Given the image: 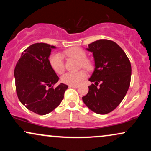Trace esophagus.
<instances>
[{
    "label": "esophagus",
    "mask_w": 151,
    "mask_h": 151,
    "mask_svg": "<svg viewBox=\"0 0 151 151\" xmlns=\"http://www.w3.org/2000/svg\"><path fill=\"white\" fill-rule=\"evenodd\" d=\"M69 87H70V88H74V89H77V88H78V86H77V85H69Z\"/></svg>",
    "instance_id": "esophagus-1"
}]
</instances>
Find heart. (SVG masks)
Here are the masks:
<instances>
[{
    "mask_svg": "<svg viewBox=\"0 0 151 151\" xmlns=\"http://www.w3.org/2000/svg\"><path fill=\"white\" fill-rule=\"evenodd\" d=\"M64 55L69 58H73L79 61L81 67L86 70L91 68V64L89 60H86V52L82 49L79 47H71L64 52ZM50 65L52 70L57 74H61L65 71V65L62 56L59 53H55L50 55L49 58ZM86 77V72L84 70L79 71L77 72H67L61 77L63 83L69 85H78L81 81L84 80Z\"/></svg>",
    "mask_w": 151,
    "mask_h": 151,
    "instance_id": "obj_1",
    "label": "heart"
}]
</instances>
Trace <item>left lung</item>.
I'll list each match as a JSON object with an SVG mask.
<instances>
[{
    "label": "left lung",
    "instance_id": "obj_1",
    "mask_svg": "<svg viewBox=\"0 0 151 151\" xmlns=\"http://www.w3.org/2000/svg\"><path fill=\"white\" fill-rule=\"evenodd\" d=\"M95 68L89 80L94 82L82 100L98 114L111 112L125 97L130 86L131 65L124 51L114 41L99 40L88 45ZM99 83L100 86L97 87Z\"/></svg>",
    "mask_w": 151,
    "mask_h": 151
}]
</instances>
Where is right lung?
Instances as JSON below:
<instances>
[{
	"label": "right lung",
	"mask_w": 151,
	"mask_h": 151,
	"mask_svg": "<svg viewBox=\"0 0 151 151\" xmlns=\"http://www.w3.org/2000/svg\"><path fill=\"white\" fill-rule=\"evenodd\" d=\"M55 47L46 43L31 45L22 53L14 71L18 97L28 110L39 115L49 114L58 107L68 86L59 80L50 65L49 57Z\"/></svg>",
	"instance_id": "1"
}]
</instances>
